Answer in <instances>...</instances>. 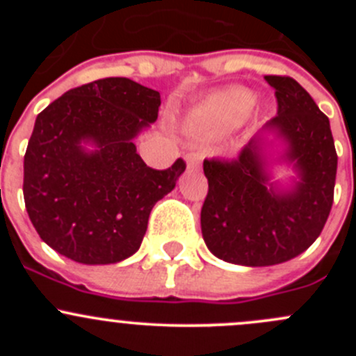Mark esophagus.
<instances>
[{
    "instance_id": "1",
    "label": "esophagus",
    "mask_w": 356,
    "mask_h": 356,
    "mask_svg": "<svg viewBox=\"0 0 356 356\" xmlns=\"http://www.w3.org/2000/svg\"><path fill=\"white\" fill-rule=\"evenodd\" d=\"M186 161H188L189 168H198L201 163V153H188V155H186Z\"/></svg>"
}]
</instances>
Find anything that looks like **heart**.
<instances>
[{
    "mask_svg": "<svg viewBox=\"0 0 356 356\" xmlns=\"http://www.w3.org/2000/svg\"><path fill=\"white\" fill-rule=\"evenodd\" d=\"M253 103V92L243 88H231L211 96L196 117L208 124H238L246 117Z\"/></svg>",
    "mask_w": 356,
    "mask_h": 356,
    "instance_id": "b5f03b06",
    "label": "heart"
}]
</instances>
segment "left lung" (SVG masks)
<instances>
[{
	"label": "left lung",
	"instance_id": "1",
	"mask_svg": "<svg viewBox=\"0 0 356 356\" xmlns=\"http://www.w3.org/2000/svg\"><path fill=\"white\" fill-rule=\"evenodd\" d=\"M277 99L267 124L288 139L300 182L289 193L267 189L251 145L236 158H204L208 193L201 232L208 250L225 261L265 267L288 261L314 245L334 201L337 153L327 115L289 75H265Z\"/></svg>",
	"mask_w": 356,
	"mask_h": 356
}]
</instances>
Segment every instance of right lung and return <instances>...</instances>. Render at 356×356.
I'll return each instance as SVG.
<instances>
[{
    "label": "right lung",
    "mask_w": 356,
    "mask_h": 356,
    "mask_svg": "<svg viewBox=\"0 0 356 356\" xmlns=\"http://www.w3.org/2000/svg\"><path fill=\"white\" fill-rule=\"evenodd\" d=\"M160 92L125 77L70 89L38 115L24 156V200L42 241L86 265L117 264L139 250L156 201L186 161L148 167L134 138L156 120ZM99 146L86 154L80 143Z\"/></svg>",
    "instance_id": "obj_1"
}]
</instances>
